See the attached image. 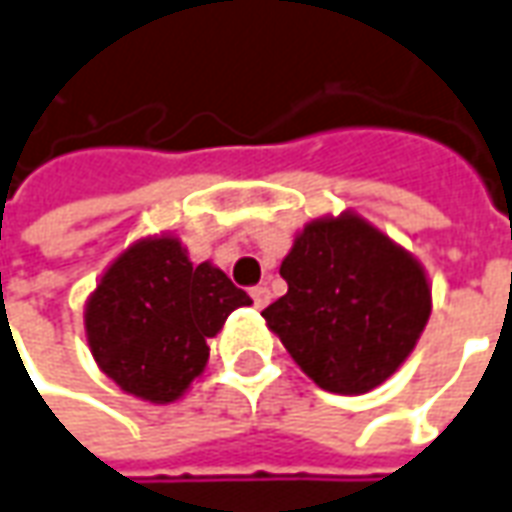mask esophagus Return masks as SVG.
I'll return each instance as SVG.
<instances>
[{
    "mask_svg": "<svg viewBox=\"0 0 512 512\" xmlns=\"http://www.w3.org/2000/svg\"><path fill=\"white\" fill-rule=\"evenodd\" d=\"M249 293H252V302H255V307H266L268 302H271V291H268L266 285H255Z\"/></svg>",
    "mask_w": 512,
    "mask_h": 512,
    "instance_id": "obj_1",
    "label": "esophagus"
}]
</instances>
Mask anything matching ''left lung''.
Instances as JSON below:
<instances>
[{"instance_id": "8db88e82", "label": "left lung", "mask_w": 512, "mask_h": 512, "mask_svg": "<svg viewBox=\"0 0 512 512\" xmlns=\"http://www.w3.org/2000/svg\"><path fill=\"white\" fill-rule=\"evenodd\" d=\"M280 274L288 293L263 318L307 377L330 393L382 385L430 318L424 268L355 213L310 221Z\"/></svg>"}]
</instances>
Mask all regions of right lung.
<instances>
[{"label":"right lung","instance_id":"obj_1","mask_svg":"<svg viewBox=\"0 0 512 512\" xmlns=\"http://www.w3.org/2000/svg\"><path fill=\"white\" fill-rule=\"evenodd\" d=\"M252 305L221 268L194 266L177 238H146L107 268L85 307L88 346L121 391L174 402L202 374L207 338Z\"/></svg>","mask_w":512,"mask_h":512}]
</instances>
